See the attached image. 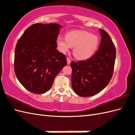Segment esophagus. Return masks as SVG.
Wrapping results in <instances>:
<instances>
[{
  "label": "esophagus",
  "mask_w": 135,
  "mask_h": 135,
  "mask_svg": "<svg viewBox=\"0 0 135 135\" xmlns=\"http://www.w3.org/2000/svg\"><path fill=\"white\" fill-rule=\"evenodd\" d=\"M71 63V60L69 59V58H67V63L68 65H70Z\"/></svg>",
  "instance_id": "1"
}]
</instances>
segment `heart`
<instances>
[{
  "instance_id": "obj_1",
  "label": "heart",
  "mask_w": 135,
  "mask_h": 135,
  "mask_svg": "<svg viewBox=\"0 0 135 135\" xmlns=\"http://www.w3.org/2000/svg\"><path fill=\"white\" fill-rule=\"evenodd\" d=\"M56 45L60 52L65 53L73 47V54L76 59L85 60L90 59L97 52L99 39L90 32L75 30L67 33L65 38L58 37Z\"/></svg>"
}]
</instances>
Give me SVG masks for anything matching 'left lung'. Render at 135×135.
Returning a JSON list of instances; mask_svg holds the SVG:
<instances>
[{
	"mask_svg": "<svg viewBox=\"0 0 135 135\" xmlns=\"http://www.w3.org/2000/svg\"><path fill=\"white\" fill-rule=\"evenodd\" d=\"M99 49L88 60L72 61V86L82 97L96 95L106 87L112 77L116 59V48L110 36L103 29Z\"/></svg>",
	"mask_w": 135,
	"mask_h": 135,
	"instance_id": "left-lung-1",
	"label": "left lung"
}]
</instances>
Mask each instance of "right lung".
Here are the masks:
<instances>
[{"instance_id": "1", "label": "right lung", "mask_w": 135, "mask_h": 135, "mask_svg": "<svg viewBox=\"0 0 135 135\" xmlns=\"http://www.w3.org/2000/svg\"><path fill=\"white\" fill-rule=\"evenodd\" d=\"M61 27L56 23L33 24L17 42L15 72L20 83L30 92H46L56 76L67 65L65 55L56 49Z\"/></svg>"}]
</instances>
